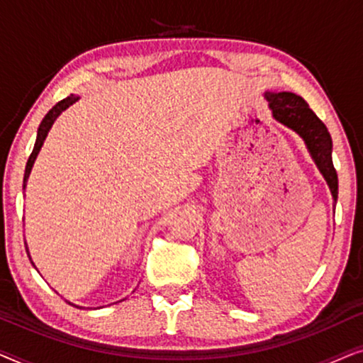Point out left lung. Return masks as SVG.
Instances as JSON below:
<instances>
[{
  "instance_id": "8db88e82",
  "label": "left lung",
  "mask_w": 363,
  "mask_h": 363,
  "mask_svg": "<svg viewBox=\"0 0 363 363\" xmlns=\"http://www.w3.org/2000/svg\"><path fill=\"white\" fill-rule=\"evenodd\" d=\"M267 101L276 121L296 130L304 138L312 158L324 178L329 183L332 196L337 200L339 195V178L332 163V138L324 122L311 111L301 96L292 92L267 94Z\"/></svg>"
}]
</instances>
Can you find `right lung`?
Wrapping results in <instances>:
<instances>
[{
	"label": "right lung",
	"mask_w": 363,
	"mask_h": 363,
	"mask_svg": "<svg viewBox=\"0 0 363 363\" xmlns=\"http://www.w3.org/2000/svg\"><path fill=\"white\" fill-rule=\"evenodd\" d=\"M76 101H77V97L72 96V94H71V96H69V97L62 99L61 102H57L56 106H54V107L51 108V111H49V112L46 113V117L43 118L41 125H39V128H38L36 143H34V148H33L31 155H29L28 163H26V172H24V186H26V180H28L29 173H31L33 163H34V160H36L39 150H41V147H43V143H44V138H46V135H48L49 128H51V125L54 123V121H56V118H57L59 113H61L62 111H66V108H67L69 106H72V104L76 102ZM24 245H26V242H24ZM28 256H29V252H28Z\"/></svg>",
	"instance_id": "obj_1"
}]
</instances>
